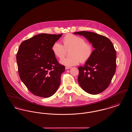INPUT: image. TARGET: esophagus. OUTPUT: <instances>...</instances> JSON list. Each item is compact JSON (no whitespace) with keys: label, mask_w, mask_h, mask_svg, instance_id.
<instances>
[{"label":"esophagus","mask_w":132,"mask_h":132,"mask_svg":"<svg viewBox=\"0 0 132 132\" xmlns=\"http://www.w3.org/2000/svg\"><path fill=\"white\" fill-rule=\"evenodd\" d=\"M71 68V67H65V69H70Z\"/></svg>","instance_id":"34e87169"}]
</instances>
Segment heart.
<instances>
[{
	"mask_svg": "<svg viewBox=\"0 0 132 132\" xmlns=\"http://www.w3.org/2000/svg\"><path fill=\"white\" fill-rule=\"evenodd\" d=\"M63 45L55 42L52 47L54 55L59 59H62L65 54L66 51L70 49V56L62 59L60 63L68 67L78 64L81 61L87 62L93 53V47L89 42L84 41L81 37L69 34L65 35L62 39Z\"/></svg>",
	"mask_w": 132,
	"mask_h": 132,
	"instance_id": "obj_1",
	"label": "heart"
}]
</instances>
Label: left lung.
<instances>
[{
  "instance_id": "left-lung-1",
  "label": "left lung",
  "mask_w": 132,
  "mask_h": 132,
  "mask_svg": "<svg viewBox=\"0 0 132 132\" xmlns=\"http://www.w3.org/2000/svg\"><path fill=\"white\" fill-rule=\"evenodd\" d=\"M75 34L83 36L95 50L90 59L78 68V82L85 92L97 94L109 85L116 68V52L111 41L94 32L80 31Z\"/></svg>"
}]
</instances>
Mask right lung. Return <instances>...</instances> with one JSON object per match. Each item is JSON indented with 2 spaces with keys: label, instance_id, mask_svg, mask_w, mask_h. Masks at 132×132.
Segmentation results:
<instances>
[{
  "label": "right lung",
  "instance_id": "obj_1",
  "mask_svg": "<svg viewBox=\"0 0 132 132\" xmlns=\"http://www.w3.org/2000/svg\"><path fill=\"white\" fill-rule=\"evenodd\" d=\"M40 34L24 41L16 55L18 72L29 91L39 97H51L61 84L65 67L58 63L52 47L62 36Z\"/></svg>",
  "mask_w": 132,
  "mask_h": 132
}]
</instances>
